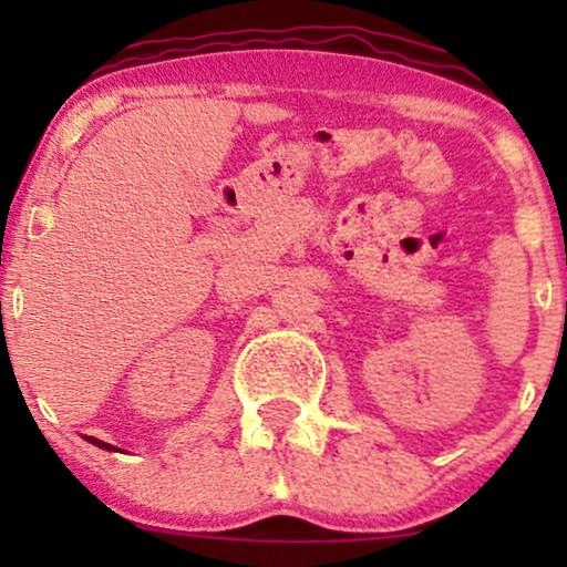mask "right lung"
<instances>
[{"mask_svg": "<svg viewBox=\"0 0 567 567\" xmlns=\"http://www.w3.org/2000/svg\"><path fill=\"white\" fill-rule=\"evenodd\" d=\"M87 442H93V445H97V447H103V451H116L114 445H109V442H101V440H95V437H87Z\"/></svg>", "mask_w": 567, "mask_h": 567, "instance_id": "1", "label": "right lung"}]
</instances>
